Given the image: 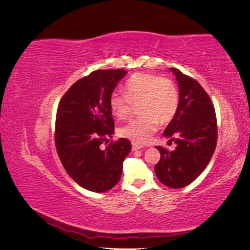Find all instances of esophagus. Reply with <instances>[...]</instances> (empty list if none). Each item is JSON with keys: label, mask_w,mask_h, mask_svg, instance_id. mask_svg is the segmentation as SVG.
Instances as JSON below:
<instances>
[{"label": "esophagus", "mask_w": 250, "mask_h": 250, "mask_svg": "<svg viewBox=\"0 0 250 250\" xmlns=\"http://www.w3.org/2000/svg\"><path fill=\"white\" fill-rule=\"evenodd\" d=\"M142 148H143L142 145H139V144H137V143H132V150H133V151L140 150V149H142Z\"/></svg>", "instance_id": "34e87169"}]
</instances>
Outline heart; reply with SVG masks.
<instances>
[{
	"instance_id": "obj_1",
	"label": "heart",
	"mask_w": 250,
	"mask_h": 250,
	"mask_svg": "<svg viewBox=\"0 0 250 250\" xmlns=\"http://www.w3.org/2000/svg\"><path fill=\"white\" fill-rule=\"evenodd\" d=\"M126 94L113 92L109 106L118 119L125 120L132 113L133 104H140V118L131 120L119 129L120 135L140 144L147 143L157 129L175 117L178 90L173 81L150 73H135L125 84Z\"/></svg>"
}]
</instances>
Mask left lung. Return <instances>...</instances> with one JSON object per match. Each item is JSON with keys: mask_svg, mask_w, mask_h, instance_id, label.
Returning <instances> with one entry per match:
<instances>
[{"mask_svg": "<svg viewBox=\"0 0 250 250\" xmlns=\"http://www.w3.org/2000/svg\"><path fill=\"white\" fill-rule=\"evenodd\" d=\"M170 70L178 83L179 104L164 135L176 147L168 151L156 146L161 160L154 171L163 185L180 188L193 183L213 156L217 145V119L210 98L199 83L175 67Z\"/></svg>", "mask_w": 250, "mask_h": 250, "instance_id": "8db88e82", "label": "left lung"}]
</instances>
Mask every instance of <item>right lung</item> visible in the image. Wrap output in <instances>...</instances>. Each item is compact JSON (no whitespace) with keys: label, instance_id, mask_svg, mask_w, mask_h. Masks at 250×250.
Instances as JSON below:
<instances>
[{"label":"right lung","instance_id":"1","mask_svg":"<svg viewBox=\"0 0 250 250\" xmlns=\"http://www.w3.org/2000/svg\"><path fill=\"white\" fill-rule=\"evenodd\" d=\"M126 74L123 69L92 72L67 89L57 108L55 145L60 162L74 181L95 193L118 184L131 150L124 138L101 146L115 130L110 95Z\"/></svg>","mask_w":250,"mask_h":250}]
</instances>
